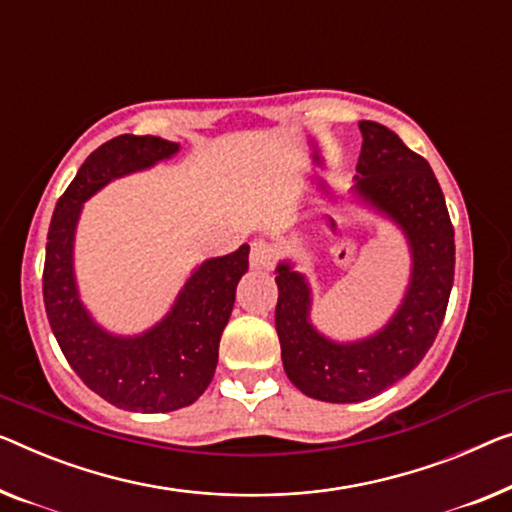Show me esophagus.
I'll return each mask as SVG.
<instances>
[{
  "label": "esophagus",
  "mask_w": 512,
  "mask_h": 512,
  "mask_svg": "<svg viewBox=\"0 0 512 512\" xmlns=\"http://www.w3.org/2000/svg\"><path fill=\"white\" fill-rule=\"evenodd\" d=\"M273 264H276V250H273L271 243H266L262 239L253 241V248H250V266H253V269L269 271Z\"/></svg>",
  "instance_id": "obj_1"
}]
</instances>
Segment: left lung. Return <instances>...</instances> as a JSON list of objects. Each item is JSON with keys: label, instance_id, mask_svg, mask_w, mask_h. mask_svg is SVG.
<instances>
[{"label": "left lung", "instance_id": "1", "mask_svg": "<svg viewBox=\"0 0 512 512\" xmlns=\"http://www.w3.org/2000/svg\"><path fill=\"white\" fill-rule=\"evenodd\" d=\"M363 144L354 197L404 234L409 285L386 326L363 340L326 338L310 322L312 289L294 264L276 266V331L292 384L322 402H363L407 377L444 322L455 273V239L432 167L377 121H358Z\"/></svg>", "mask_w": 512, "mask_h": 512}]
</instances>
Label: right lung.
Listing matches in <instances>:
<instances>
[{"instance_id":"right-lung-1","label":"right lung","mask_w":512,"mask_h":512,"mask_svg":"<svg viewBox=\"0 0 512 512\" xmlns=\"http://www.w3.org/2000/svg\"><path fill=\"white\" fill-rule=\"evenodd\" d=\"M177 151V142L154 135H119L101 144L59 197L45 246V312L68 365L103 400L140 414L188 407L207 391L236 285L248 271L250 246L243 243L234 253L197 266L167 315L151 329L117 335L96 324L80 299L73 269L75 227L82 204L103 186L149 170Z\"/></svg>"}]
</instances>
